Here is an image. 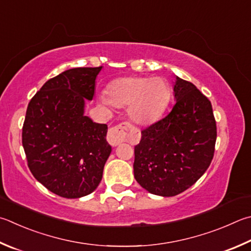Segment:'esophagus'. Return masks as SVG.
<instances>
[{
  "mask_svg": "<svg viewBox=\"0 0 251 251\" xmlns=\"http://www.w3.org/2000/svg\"><path fill=\"white\" fill-rule=\"evenodd\" d=\"M129 128L130 125L128 123H124V124L111 127L107 133V141L110 143L111 146H113V147H116V146L122 143L123 138H124V136L126 135Z\"/></svg>",
  "mask_w": 251,
  "mask_h": 251,
  "instance_id": "obj_1",
  "label": "esophagus"
}]
</instances>
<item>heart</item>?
Here are the masks:
<instances>
[{"instance_id": "b5f03b06", "label": "heart", "mask_w": 251, "mask_h": 251, "mask_svg": "<svg viewBox=\"0 0 251 251\" xmlns=\"http://www.w3.org/2000/svg\"><path fill=\"white\" fill-rule=\"evenodd\" d=\"M170 100V89L161 78L126 76L111 82L107 97L101 98L104 106L128 107L131 120L139 125L156 121Z\"/></svg>"}]
</instances>
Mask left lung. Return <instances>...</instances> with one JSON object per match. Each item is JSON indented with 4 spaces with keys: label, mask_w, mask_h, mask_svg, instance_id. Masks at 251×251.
I'll list each match as a JSON object with an SVG mask.
<instances>
[{
    "label": "left lung",
    "mask_w": 251,
    "mask_h": 251,
    "mask_svg": "<svg viewBox=\"0 0 251 251\" xmlns=\"http://www.w3.org/2000/svg\"><path fill=\"white\" fill-rule=\"evenodd\" d=\"M173 91L171 112L141 131L135 146V179L160 197L180 194L204 175L217 136L212 104L201 91L179 76Z\"/></svg>",
    "instance_id": "1"
}]
</instances>
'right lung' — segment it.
<instances>
[{"label": "right lung", "mask_w": 251, "mask_h": 251, "mask_svg": "<svg viewBox=\"0 0 251 251\" xmlns=\"http://www.w3.org/2000/svg\"><path fill=\"white\" fill-rule=\"evenodd\" d=\"M102 67L74 68L48 80L30 100L22 143L35 179L59 197L79 199L98 188L112 151L107 125L84 115Z\"/></svg>", "instance_id": "right-lung-1"}]
</instances>
